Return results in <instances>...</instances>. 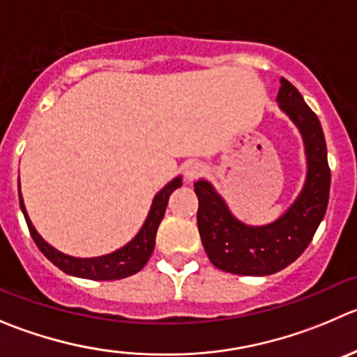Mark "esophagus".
Segmentation results:
<instances>
[{"mask_svg":"<svg viewBox=\"0 0 357 357\" xmlns=\"http://www.w3.org/2000/svg\"><path fill=\"white\" fill-rule=\"evenodd\" d=\"M203 173H205V166H203L202 162L189 161L184 165V176L188 182L196 181V178H199V176L203 175Z\"/></svg>","mask_w":357,"mask_h":357,"instance_id":"34e87169","label":"esophagus"}]
</instances>
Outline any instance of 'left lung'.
Returning a JSON list of instances; mask_svg holds the SVG:
<instances>
[{
	"label": "left lung",
	"instance_id": "obj_1",
	"mask_svg": "<svg viewBox=\"0 0 357 357\" xmlns=\"http://www.w3.org/2000/svg\"><path fill=\"white\" fill-rule=\"evenodd\" d=\"M280 84L277 101L303 135L308 161L303 191L291 208L268 226H245L208 182H195L202 243L210 263L229 273L271 275L289 266L312 242L328 208L331 172L321 122L289 80Z\"/></svg>",
	"mask_w": 357,
	"mask_h": 357
}]
</instances>
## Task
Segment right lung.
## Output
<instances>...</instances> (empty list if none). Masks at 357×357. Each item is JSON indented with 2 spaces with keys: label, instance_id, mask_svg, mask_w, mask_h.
<instances>
[{
  "label": "right lung",
  "instance_id": "right-lung-1",
  "mask_svg": "<svg viewBox=\"0 0 357 357\" xmlns=\"http://www.w3.org/2000/svg\"><path fill=\"white\" fill-rule=\"evenodd\" d=\"M181 185L182 178L181 176H176V178H173L168 185H165V188L155 195L144 227H142L140 233H138L128 245L115 250V252L107 254V256L91 257V259H80V257L66 256V254L59 252V250L54 249L52 245H49V243L36 233L35 226H33L31 220H29L28 212H26V206H24L22 202V195H19V202L20 210H22L24 213V219H26V224H28L29 233H31L36 247L42 250V254L50 261V263L56 264V266L59 268V270H63L64 273L75 275V277L91 278V280H119V278H126L130 277V275L138 273V271L147 264L149 257H151L152 250H154L155 233H158L159 222H161L162 217H165L169 195H172L176 188H181Z\"/></svg>",
  "mask_w": 357,
  "mask_h": 357
}]
</instances>
